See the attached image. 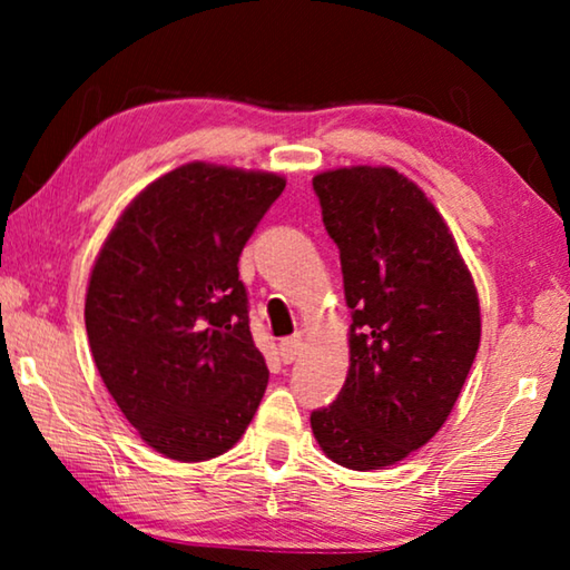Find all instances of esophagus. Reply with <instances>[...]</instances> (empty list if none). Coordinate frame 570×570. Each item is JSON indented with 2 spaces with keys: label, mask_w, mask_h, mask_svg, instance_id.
<instances>
[{
  "label": "esophagus",
  "mask_w": 570,
  "mask_h": 570,
  "mask_svg": "<svg viewBox=\"0 0 570 570\" xmlns=\"http://www.w3.org/2000/svg\"><path fill=\"white\" fill-rule=\"evenodd\" d=\"M302 346H304V342L298 340V336H294V340H284L282 344H278V354H282V362L292 364L296 356L302 354Z\"/></svg>",
  "instance_id": "obj_1"
}]
</instances>
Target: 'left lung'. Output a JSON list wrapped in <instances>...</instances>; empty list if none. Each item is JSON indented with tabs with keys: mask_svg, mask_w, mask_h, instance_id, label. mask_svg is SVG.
Returning <instances> with one entry per match:
<instances>
[{
	"mask_svg": "<svg viewBox=\"0 0 570 570\" xmlns=\"http://www.w3.org/2000/svg\"><path fill=\"white\" fill-rule=\"evenodd\" d=\"M312 183L352 308L350 374L312 430L336 465L382 470L445 424L480 346L478 292L445 220L402 173L356 166Z\"/></svg>",
	"mask_w": 570,
	"mask_h": 570,
	"instance_id": "8db88e82",
	"label": "left lung"
}]
</instances>
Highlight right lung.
<instances>
[{"mask_svg": "<svg viewBox=\"0 0 570 570\" xmlns=\"http://www.w3.org/2000/svg\"><path fill=\"white\" fill-rule=\"evenodd\" d=\"M284 186L274 173L188 163L122 210L92 266L95 364L125 420L170 460L224 455L264 397L238 256Z\"/></svg>", "mask_w": 570, "mask_h": 570, "instance_id": "right-lung-1", "label": "right lung"}]
</instances>
